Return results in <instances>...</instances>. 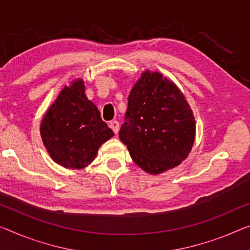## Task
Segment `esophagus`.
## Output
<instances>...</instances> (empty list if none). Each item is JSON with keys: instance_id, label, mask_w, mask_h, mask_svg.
Wrapping results in <instances>:
<instances>
[{"instance_id": "esophagus-1", "label": "esophagus", "mask_w": 250, "mask_h": 250, "mask_svg": "<svg viewBox=\"0 0 250 250\" xmlns=\"http://www.w3.org/2000/svg\"><path fill=\"white\" fill-rule=\"evenodd\" d=\"M109 126L110 128H112L114 130L115 134L118 133V130H120V123H118L117 121H112L109 123Z\"/></svg>"}]
</instances>
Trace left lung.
Segmentation results:
<instances>
[{"instance_id": "8db88e82", "label": "left lung", "mask_w": 250, "mask_h": 250, "mask_svg": "<svg viewBox=\"0 0 250 250\" xmlns=\"http://www.w3.org/2000/svg\"><path fill=\"white\" fill-rule=\"evenodd\" d=\"M195 135L189 104L173 83L145 71L128 96L121 141L134 162L151 174L173 168L187 159Z\"/></svg>"}]
</instances>
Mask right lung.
Segmentation results:
<instances>
[{
    "label": "right lung",
    "mask_w": 250,
    "mask_h": 250,
    "mask_svg": "<svg viewBox=\"0 0 250 250\" xmlns=\"http://www.w3.org/2000/svg\"><path fill=\"white\" fill-rule=\"evenodd\" d=\"M40 134L51 159L67 168L91 163L114 132L85 95L83 80L64 87L44 115Z\"/></svg>",
    "instance_id": "right-lung-1"
}]
</instances>
